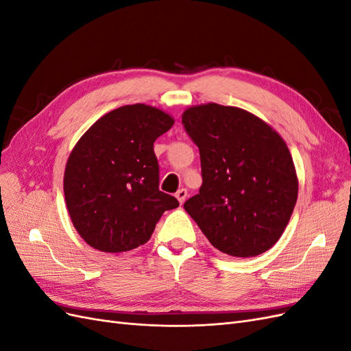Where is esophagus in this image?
I'll list each match as a JSON object with an SVG mask.
<instances>
[{"label":"esophagus","instance_id":"esophagus-1","mask_svg":"<svg viewBox=\"0 0 351 351\" xmlns=\"http://www.w3.org/2000/svg\"><path fill=\"white\" fill-rule=\"evenodd\" d=\"M176 197L178 199V202H180V204H184V200H186V197H187V190L186 189H180L178 190V192L176 193Z\"/></svg>","mask_w":351,"mask_h":351}]
</instances>
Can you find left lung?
<instances>
[{
    "mask_svg": "<svg viewBox=\"0 0 351 351\" xmlns=\"http://www.w3.org/2000/svg\"><path fill=\"white\" fill-rule=\"evenodd\" d=\"M182 123L200 154L202 186L184 209L212 246L236 258L269 250L284 232L299 182L282 137L259 117L196 105Z\"/></svg>",
    "mask_w": 351,
    "mask_h": 351,
    "instance_id": "left-lung-1",
    "label": "left lung"
}]
</instances>
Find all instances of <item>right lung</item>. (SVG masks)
Returning a JSON list of instances; mask_svg holds the SVG:
<instances>
[{
	"mask_svg": "<svg viewBox=\"0 0 351 351\" xmlns=\"http://www.w3.org/2000/svg\"><path fill=\"white\" fill-rule=\"evenodd\" d=\"M167 112L124 105L95 123L73 147L64 173L69 215L93 249L121 253L151 239L178 200L159 190L154 142L171 129Z\"/></svg>",
	"mask_w": 351,
	"mask_h": 351,
	"instance_id": "add662e5",
	"label": "right lung"
}]
</instances>
